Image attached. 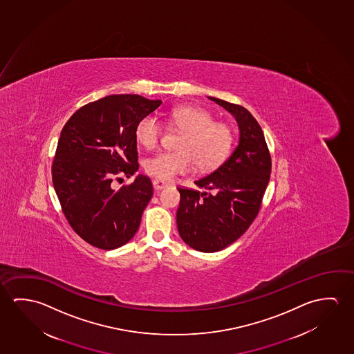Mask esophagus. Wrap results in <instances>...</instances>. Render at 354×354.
I'll return each mask as SVG.
<instances>
[{"label": "esophagus", "mask_w": 354, "mask_h": 354, "mask_svg": "<svg viewBox=\"0 0 354 354\" xmlns=\"http://www.w3.org/2000/svg\"><path fill=\"white\" fill-rule=\"evenodd\" d=\"M153 186H154L156 190H162L164 187L169 186V184L165 183V181H162V180L154 179L153 180Z\"/></svg>", "instance_id": "34e87169"}]
</instances>
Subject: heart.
I'll list each match as a JSON object with an SVG mask.
<instances>
[{
	"mask_svg": "<svg viewBox=\"0 0 354 354\" xmlns=\"http://www.w3.org/2000/svg\"><path fill=\"white\" fill-rule=\"evenodd\" d=\"M170 121L181 132V151H160L145 162L148 174L160 180H171L180 174L190 173L195 164L203 170L218 167L232 145V132L230 127L214 122L209 112L196 107L175 109ZM162 136V123L157 117L145 116L137 128L136 137L147 149L157 147Z\"/></svg>",
	"mask_w": 354,
	"mask_h": 354,
	"instance_id": "heart-1",
	"label": "heart"
}]
</instances>
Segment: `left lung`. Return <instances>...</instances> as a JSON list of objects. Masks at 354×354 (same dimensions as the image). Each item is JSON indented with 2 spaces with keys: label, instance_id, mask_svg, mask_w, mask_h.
Segmentation results:
<instances>
[{
  "label": "left lung",
  "instance_id": "left-lung-1",
  "mask_svg": "<svg viewBox=\"0 0 354 354\" xmlns=\"http://www.w3.org/2000/svg\"><path fill=\"white\" fill-rule=\"evenodd\" d=\"M237 121L238 145L207 176L196 180L197 192L179 187L176 225L192 250L214 253L236 242L254 221L270 179L272 159L259 123L239 104L209 96Z\"/></svg>",
  "mask_w": 354,
  "mask_h": 354
}]
</instances>
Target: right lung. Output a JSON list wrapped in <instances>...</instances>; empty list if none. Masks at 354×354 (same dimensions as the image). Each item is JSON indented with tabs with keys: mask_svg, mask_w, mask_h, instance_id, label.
I'll use <instances>...</instances> for the list:
<instances>
[{
	"mask_svg": "<svg viewBox=\"0 0 354 354\" xmlns=\"http://www.w3.org/2000/svg\"><path fill=\"white\" fill-rule=\"evenodd\" d=\"M160 100L110 95L82 106L65 123L53 162V185L70 226L100 250L129 242L153 196L151 179L138 174L117 192L115 175L138 170L136 128Z\"/></svg>",
	"mask_w": 354,
	"mask_h": 354,
	"instance_id": "right-lung-1",
	"label": "right lung"
}]
</instances>
